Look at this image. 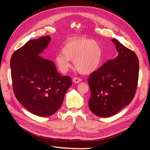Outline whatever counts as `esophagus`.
<instances>
[{
  "mask_svg": "<svg viewBox=\"0 0 150 150\" xmlns=\"http://www.w3.org/2000/svg\"><path fill=\"white\" fill-rule=\"evenodd\" d=\"M81 81V80L80 79V78H79L75 77V78H74V79H73V82L75 83H79Z\"/></svg>",
  "mask_w": 150,
  "mask_h": 150,
  "instance_id": "obj_1",
  "label": "esophagus"
}]
</instances>
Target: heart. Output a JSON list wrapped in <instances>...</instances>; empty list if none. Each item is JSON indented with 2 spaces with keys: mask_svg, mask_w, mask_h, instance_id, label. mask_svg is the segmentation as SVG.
<instances>
[{
  "mask_svg": "<svg viewBox=\"0 0 150 150\" xmlns=\"http://www.w3.org/2000/svg\"><path fill=\"white\" fill-rule=\"evenodd\" d=\"M103 50L100 44L93 39L78 38L67 42L61 49V53L55 56L54 62L61 73H66L71 66V60L78 72L90 74L98 68Z\"/></svg>",
  "mask_w": 150,
  "mask_h": 150,
  "instance_id": "obj_1",
  "label": "heart"
}]
</instances>
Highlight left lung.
Returning a JSON list of instances; mask_svg holds the SVG:
<instances>
[{
  "mask_svg": "<svg viewBox=\"0 0 150 150\" xmlns=\"http://www.w3.org/2000/svg\"><path fill=\"white\" fill-rule=\"evenodd\" d=\"M117 57L108 60L92 72L88 81L91 96L89 107L100 117L116 114L134 97L139 78V59L136 53L115 39Z\"/></svg>",
  "mask_w": 150,
  "mask_h": 150,
  "instance_id": "1",
  "label": "left lung"
}]
</instances>
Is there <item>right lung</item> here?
<instances>
[{
    "instance_id": "add662e5",
    "label": "right lung",
    "mask_w": 150,
    "mask_h": 150,
    "mask_svg": "<svg viewBox=\"0 0 150 150\" xmlns=\"http://www.w3.org/2000/svg\"><path fill=\"white\" fill-rule=\"evenodd\" d=\"M50 40L49 36L30 40L14 52L10 60L16 97L29 112L39 117L56 112L72 85L70 76H62L53 62L40 57Z\"/></svg>"
}]
</instances>
